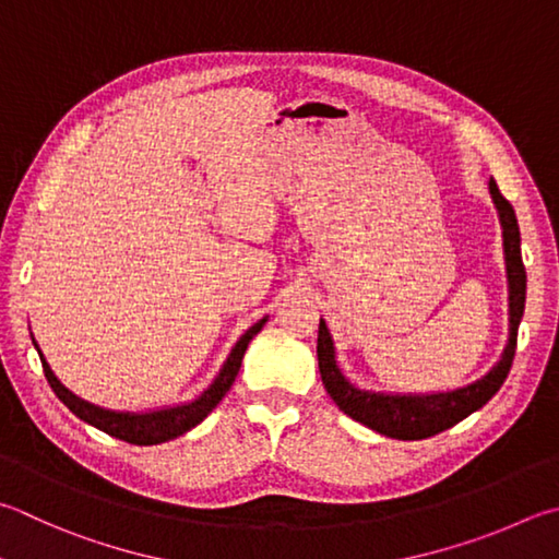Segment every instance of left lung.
<instances>
[{
  "label": "left lung",
  "instance_id": "8db88e82",
  "mask_svg": "<svg viewBox=\"0 0 559 559\" xmlns=\"http://www.w3.org/2000/svg\"><path fill=\"white\" fill-rule=\"evenodd\" d=\"M489 190L493 205L499 210V219L503 227V253H506V276H509V344L501 354V359L493 364L491 371L464 389L444 391V393H373L361 391L352 385L337 367L334 359V344L330 337L328 324L320 320L318 330V364L324 389L332 395V401L340 405L342 413H347L352 420H357L367 428L377 430L393 440H425L442 430L452 428L466 415L479 411L481 405L493 399V393L501 389L513 364L515 342H519V324L525 308V266L521 259V229L511 202L501 195L496 180H489Z\"/></svg>",
  "mask_w": 559,
  "mask_h": 559
}]
</instances>
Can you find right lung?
<instances>
[{
    "label": "right lung",
    "instance_id": "add662e5",
    "mask_svg": "<svg viewBox=\"0 0 559 559\" xmlns=\"http://www.w3.org/2000/svg\"><path fill=\"white\" fill-rule=\"evenodd\" d=\"M263 324H266V318L259 320L257 324H251V328L241 334L239 342L235 344V349L229 352L227 361L222 364L217 379L212 381L210 389L202 391L195 401L174 405V408H164V411H151V413L105 411V408H99V405L78 399L75 393H70L66 385L56 379V373L50 371L48 361L44 359V354H40L36 342H34V347L38 349V357H40V364H44V373L50 383V389H53L58 399L63 401L80 420H85L87 425H93V428L111 435V438L124 440L131 444H158V442H168V440L180 438V435H186L188 430L195 428L198 423L205 420L207 415L215 411V405L225 399V393L231 389V383H235V379H237L249 342L257 337Z\"/></svg>",
    "mask_w": 559,
    "mask_h": 559
}]
</instances>
